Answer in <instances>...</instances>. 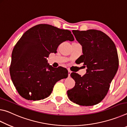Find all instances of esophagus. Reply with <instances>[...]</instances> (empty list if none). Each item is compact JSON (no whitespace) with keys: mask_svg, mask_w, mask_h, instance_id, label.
<instances>
[{"mask_svg":"<svg viewBox=\"0 0 127 127\" xmlns=\"http://www.w3.org/2000/svg\"><path fill=\"white\" fill-rule=\"evenodd\" d=\"M71 71H70V70H68V77H69V76H70V74H71Z\"/></svg>","mask_w":127,"mask_h":127,"instance_id":"obj_1","label":"esophagus"}]
</instances>
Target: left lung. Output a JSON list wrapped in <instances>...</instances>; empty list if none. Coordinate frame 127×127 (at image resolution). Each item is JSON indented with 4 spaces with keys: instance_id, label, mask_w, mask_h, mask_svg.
<instances>
[{
    "instance_id": "left-lung-1",
    "label": "left lung",
    "mask_w": 127,
    "mask_h": 127,
    "mask_svg": "<svg viewBox=\"0 0 127 127\" xmlns=\"http://www.w3.org/2000/svg\"><path fill=\"white\" fill-rule=\"evenodd\" d=\"M82 46L83 55L78 59L87 66L86 74L82 76L72 72L75 82L74 88L68 90L70 100L81 106H93L105 98L110 84L117 72L119 59L113 40L101 31L72 30Z\"/></svg>"
}]
</instances>
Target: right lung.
Masks as SVG:
<instances>
[{
	"label": "right lung",
	"mask_w": 127,
	"mask_h": 127,
	"mask_svg": "<svg viewBox=\"0 0 127 127\" xmlns=\"http://www.w3.org/2000/svg\"><path fill=\"white\" fill-rule=\"evenodd\" d=\"M66 40H74L70 31L47 24L35 26L22 35L12 51L9 68L12 82L21 96L28 100L44 99L58 81L67 77L66 68L53 67L47 60Z\"/></svg>",
	"instance_id": "add662e5"
}]
</instances>
